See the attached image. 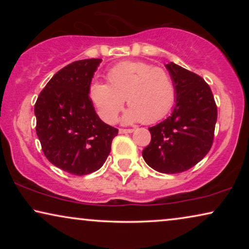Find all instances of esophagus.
I'll return each instance as SVG.
<instances>
[{
    "instance_id": "obj_1",
    "label": "esophagus",
    "mask_w": 249,
    "mask_h": 249,
    "mask_svg": "<svg viewBox=\"0 0 249 249\" xmlns=\"http://www.w3.org/2000/svg\"><path fill=\"white\" fill-rule=\"evenodd\" d=\"M135 129H119V132H120V134H131L132 131H134Z\"/></svg>"
}]
</instances>
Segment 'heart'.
<instances>
[{
    "label": "heart",
    "mask_w": 249,
    "mask_h": 249,
    "mask_svg": "<svg viewBox=\"0 0 249 249\" xmlns=\"http://www.w3.org/2000/svg\"><path fill=\"white\" fill-rule=\"evenodd\" d=\"M110 84L94 81L89 86V97L98 115L107 124L115 121L124 107L125 97L129 107L125 121L142 120L154 124L171 110L176 88L168 71L139 61H125L107 72Z\"/></svg>",
    "instance_id": "heart-1"
}]
</instances>
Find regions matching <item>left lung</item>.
<instances>
[{"label":"left lung","instance_id":"left-lung-1","mask_svg":"<svg viewBox=\"0 0 249 249\" xmlns=\"http://www.w3.org/2000/svg\"><path fill=\"white\" fill-rule=\"evenodd\" d=\"M176 88L172 114L148 128L152 139L142 158L162 173H180L196 165L214 141L217 107L212 90L198 74L170 62L166 64Z\"/></svg>","mask_w":249,"mask_h":249}]
</instances>
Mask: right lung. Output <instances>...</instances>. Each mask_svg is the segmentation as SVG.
I'll return each mask as SVG.
<instances>
[{
    "label": "right lung",
    "instance_id": "1",
    "mask_svg": "<svg viewBox=\"0 0 249 249\" xmlns=\"http://www.w3.org/2000/svg\"><path fill=\"white\" fill-rule=\"evenodd\" d=\"M101 59L74 61L57 71L35 103L36 134L46 159L74 176L104 164L118 129L98 118L89 86Z\"/></svg>",
    "mask_w": 249,
    "mask_h": 249
}]
</instances>
